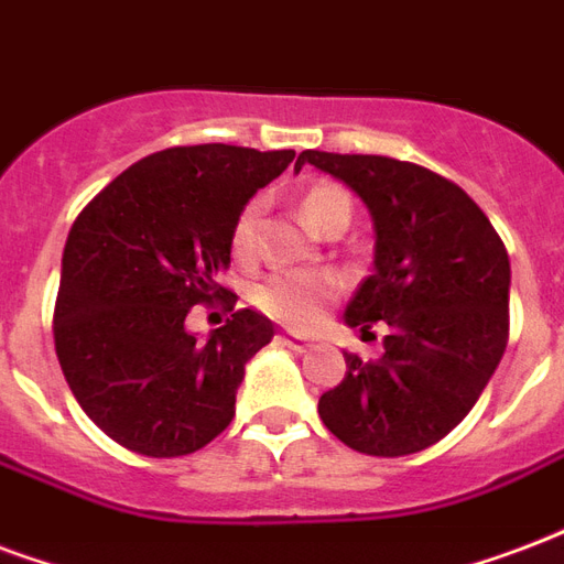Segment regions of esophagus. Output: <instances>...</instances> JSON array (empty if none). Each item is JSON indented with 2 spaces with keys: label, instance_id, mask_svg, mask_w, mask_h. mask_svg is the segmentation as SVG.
Masks as SVG:
<instances>
[{
  "label": "esophagus",
  "instance_id": "1",
  "mask_svg": "<svg viewBox=\"0 0 564 564\" xmlns=\"http://www.w3.org/2000/svg\"><path fill=\"white\" fill-rule=\"evenodd\" d=\"M278 343H281V346H286V349L290 351H307L311 349V343H307V339H301V337H290V334H281V337H278Z\"/></svg>",
  "mask_w": 564,
  "mask_h": 564
}]
</instances>
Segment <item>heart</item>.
Instances as JSON below:
<instances>
[{
  "label": "heart",
  "instance_id": "heart-1",
  "mask_svg": "<svg viewBox=\"0 0 564 564\" xmlns=\"http://www.w3.org/2000/svg\"><path fill=\"white\" fill-rule=\"evenodd\" d=\"M301 218L319 230H346L351 221V195L339 183L319 180L301 195ZM257 218H260V204L253 200L236 215L234 230H230V251L239 263H251L253 245H257ZM343 295V278L328 269H295V272L269 274L257 290H253V304L272 316V319L290 325V328H311L328 307L330 301Z\"/></svg>",
  "mask_w": 564,
  "mask_h": 564
}]
</instances>
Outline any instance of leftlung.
Segmentation results:
<instances>
[{"mask_svg": "<svg viewBox=\"0 0 564 564\" xmlns=\"http://www.w3.org/2000/svg\"><path fill=\"white\" fill-rule=\"evenodd\" d=\"M355 188L376 225V272L346 307L351 328L384 322V355H346L319 399L322 423L355 453L399 458L453 432L509 343V253L462 186L414 162L304 150Z\"/></svg>", "mask_w": 564, "mask_h": 564, "instance_id": "left-lung-1", "label": "left lung"}]
</instances>
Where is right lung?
Listing matches in <instances>:
<instances>
[{
  "label": "right lung",
  "mask_w": 564,
  "mask_h": 564,
  "mask_svg": "<svg viewBox=\"0 0 564 564\" xmlns=\"http://www.w3.org/2000/svg\"><path fill=\"white\" fill-rule=\"evenodd\" d=\"M295 150L188 144L150 153L115 177L70 227L55 299V355L82 411L132 453L204 449L236 414L245 364L272 322L235 311L206 344L185 330L195 303L236 295L218 283L230 230Z\"/></svg>",
  "instance_id": "obj_1"
}]
</instances>
